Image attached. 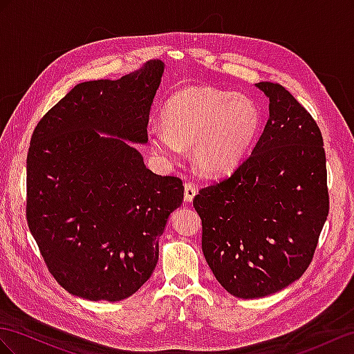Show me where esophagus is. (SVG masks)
I'll return each instance as SVG.
<instances>
[{"label": "esophagus", "instance_id": "34e87169", "mask_svg": "<svg viewBox=\"0 0 354 354\" xmlns=\"http://www.w3.org/2000/svg\"><path fill=\"white\" fill-rule=\"evenodd\" d=\"M196 194H197L196 185L192 184V183H185V185H184V201L187 203H192L193 198L196 197Z\"/></svg>", "mask_w": 354, "mask_h": 354}]
</instances>
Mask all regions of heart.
Segmentation results:
<instances>
[{"label":"heart","mask_w":354,"mask_h":354,"mask_svg":"<svg viewBox=\"0 0 354 354\" xmlns=\"http://www.w3.org/2000/svg\"><path fill=\"white\" fill-rule=\"evenodd\" d=\"M162 127L148 130L151 148L166 158H176L192 147L196 167L221 176L236 167L254 143L261 112L248 95L212 86H188L171 95L161 112Z\"/></svg>","instance_id":"1"}]
</instances>
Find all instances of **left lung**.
Returning a JSON list of instances; mask_svg holds the SVG:
<instances>
[{
	"label": "left lung",
	"mask_w": 354,
	"mask_h": 354,
	"mask_svg": "<svg viewBox=\"0 0 354 354\" xmlns=\"http://www.w3.org/2000/svg\"><path fill=\"white\" fill-rule=\"evenodd\" d=\"M256 86L269 98L256 147L230 176L193 201L207 265L242 299L269 296L301 278L329 214L319 125L284 86Z\"/></svg>",
	"instance_id": "8db88e82"
}]
</instances>
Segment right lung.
Instances as JSON below:
<instances>
[{"label": "right lung", "instance_id": "add662e5", "mask_svg": "<svg viewBox=\"0 0 354 354\" xmlns=\"http://www.w3.org/2000/svg\"><path fill=\"white\" fill-rule=\"evenodd\" d=\"M162 73L152 59L118 80L79 84L32 133L28 227L58 284L88 301H122L147 283L184 201L183 180L147 169L129 143L148 142Z\"/></svg>", "mask_w": 354, "mask_h": 354}]
</instances>
